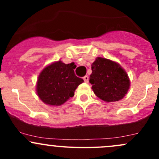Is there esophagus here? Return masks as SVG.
I'll use <instances>...</instances> for the list:
<instances>
[{
  "instance_id": "esophagus-1",
  "label": "esophagus",
  "mask_w": 159,
  "mask_h": 159,
  "mask_svg": "<svg viewBox=\"0 0 159 159\" xmlns=\"http://www.w3.org/2000/svg\"><path fill=\"white\" fill-rule=\"evenodd\" d=\"M83 79H84V81H85V82H88V81H89V76H88V75H85V76L83 78Z\"/></svg>"
}]
</instances>
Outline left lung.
Returning <instances> with one entry per match:
<instances>
[{
  "label": "left lung",
  "instance_id": "8db88e82",
  "mask_svg": "<svg viewBox=\"0 0 159 159\" xmlns=\"http://www.w3.org/2000/svg\"><path fill=\"white\" fill-rule=\"evenodd\" d=\"M89 82L94 94L107 102H117L124 98L130 86L127 74L118 64L98 57L91 65Z\"/></svg>",
  "mask_w": 159,
  "mask_h": 159
}]
</instances>
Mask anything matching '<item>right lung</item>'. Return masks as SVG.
I'll use <instances>...</instances> for the list:
<instances>
[{
  "label": "right lung",
  "instance_id": "right-lung-1",
  "mask_svg": "<svg viewBox=\"0 0 159 159\" xmlns=\"http://www.w3.org/2000/svg\"><path fill=\"white\" fill-rule=\"evenodd\" d=\"M75 63L61 61L51 64L38 77L37 92L43 102L49 105H61L73 97L75 89L83 82L75 74Z\"/></svg>",
  "mask_w": 159,
  "mask_h": 159
}]
</instances>
